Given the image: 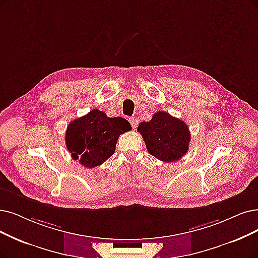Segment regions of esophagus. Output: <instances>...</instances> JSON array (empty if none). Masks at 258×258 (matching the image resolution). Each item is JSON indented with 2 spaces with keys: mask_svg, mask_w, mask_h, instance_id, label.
I'll return each instance as SVG.
<instances>
[{
  "mask_svg": "<svg viewBox=\"0 0 258 258\" xmlns=\"http://www.w3.org/2000/svg\"><path fill=\"white\" fill-rule=\"evenodd\" d=\"M129 121L131 123L132 128H137V125H138V118L137 117H130Z\"/></svg>",
  "mask_w": 258,
  "mask_h": 258,
  "instance_id": "obj_1",
  "label": "esophagus"
}]
</instances>
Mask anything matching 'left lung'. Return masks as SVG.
<instances>
[{"label": "left lung", "instance_id": "obj_1", "mask_svg": "<svg viewBox=\"0 0 258 258\" xmlns=\"http://www.w3.org/2000/svg\"><path fill=\"white\" fill-rule=\"evenodd\" d=\"M138 131L146 144L148 152L163 162H176L188 150L190 133L186 123L159 111L149 121H142Z\"/></svg>", "mask_w": 258, "mask_h": 258}]
</instances>
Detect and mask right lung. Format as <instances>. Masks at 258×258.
<instances>
[{"label": "right lung", "instance_id": "right-lung-1", "mask_svg": "<svg viewBox=\"0 0 258 258\" xmlns=\"http://www.w3.org/2000/svg\"><path fill=\"white\" fill-rule=\"evenodd\" d=\"M129 130L131 125L127 119L108 117L105 112L94 109L70 122L66 132L67 148L74 160L93 168L113 156L118 137Z\"/></svg>", "mask_w": 258, "mask_h": 258}]
</instances>
